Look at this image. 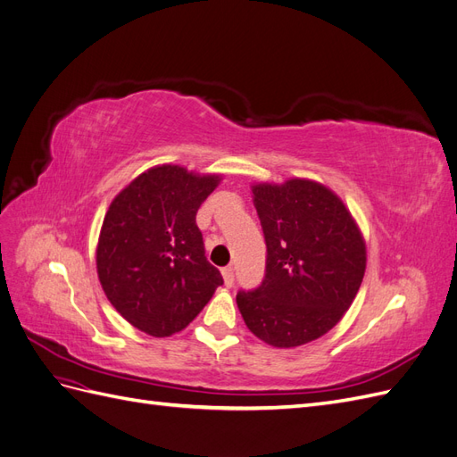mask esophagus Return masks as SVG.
Returning <instances> with one entry per match:
<instances>
[{
	"instance_id": "1",
	"label": "esophagus",
	"mask_w": 457,
	"mask_h": 457,
	"mask_svg": "<svg viewBox=\"0 0 457 457\" xmlns=\"http://www.w3.org/2000/svg\"><path fill=\"white\" fill-rule=\"evenodd\" d=\"M223 280H225L227 287H230L234 284V270H232V267L223 269Z\"/></svg>"
}]
</instances>
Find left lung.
Listing matches in <instances>:
<instances>
[{
	"instance_id": "left-lung-1",
	"label": "left lung",
	"mask_w": 457,
	"mask_h": 457,
	"mask_svg": "<svg viewBox=\"0 0 457 457\" xmlns=\"http://www.w3.org/2000/svg\"><path fill=\"white\" fill-rule=\"evenodd\" d=\"M267 244L265 276L237 294L245 326L272 347L324 336L351 307L364 278L366 247L351 213L326 187L292 179L253 187Z\"/></svg>"
}]
</instances>
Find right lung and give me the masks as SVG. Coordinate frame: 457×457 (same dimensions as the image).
<instances>
[{
  "label": "right lung",
  "mask_w": 457,
  "mask_h": 457,
  "mask_svg": "<svg viewBox=\"0 0 457 457\" xmlns=\"http://www.w3.org/2000/svg\"><path fill=\"white\" fill-rule=\"evenodd\" d=\"M217 183V175L160 165L137 177L108 207L96 272L114 309L148 336L185 329L223 284L196 225Z\"/></svg>",
  "instance_id": "add662e5"
}]
</instances>
